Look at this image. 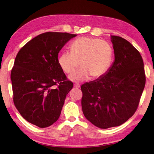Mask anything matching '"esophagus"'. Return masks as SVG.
Instances as JSON below:
<instances>
[{"instance_id":"1","label":"esophagus","mask_w":154,"mask_h":154,"mask_svg":"<svg viewBox=\"0 0 154 154\" xmlns=\"http://www.w3.org/2000/svg\"><path fill=\"white\" fill-rule=\"evenodd\" d=\"M74 87L75 88H79L80 87V85H78V84H75Z\"/></svg>"}]
</instances>
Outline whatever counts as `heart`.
Wrapping results in <instances>:
<instances>
[{"mask_svg":"<svg viewBox=\"0 0 154 154\" xmlns=\"http://www.w3.org/2000/svg\"><path fill=\"white\" fill-rule=\"evenodd\" d=\"M113 59L112 46L103 40L82 37L71 45V52L64 51L58 57L62 71L71 74L79 66L81 69L69 76L72 82H82L90 76L97 79L105 76L111 68Z\"/></svg>","mask_w":154,"mask_h":154,"instance_id":"obj_1","label":"heart"}]
</instances>
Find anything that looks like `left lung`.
<instances>
[{
    "instance_id": "1",
    "label": "left lung",
    "mask_w": 154,
    "mask_h": 154,
    "mask_svg": "<svg viewBox=\"0 0 154 154\" xmlns=\"http://www.w3.org/2000/svg\"><path fill=\"white\" fill-rule=\"evenodd\" d=\"M115 61L106 74L81 86L86 119L106 129L120 126L134 115L145 85L143 61L126 39L111 35Z\"/></svg>"
}]
</instances>
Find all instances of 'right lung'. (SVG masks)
I'll list each match as a JSON object with an SVG mask.
<instances>
[{"label": "right lung", "instance_id": "right-lung-1", "mask_svg": "<svg viewBox=\"0 0 154 154\" xmlns=\"http://www.w3.org/2000/svg\"><path fill=\"white\" fill-rule=\"evenodd\" d=\"M76 34L47 32L29 41L18 52L11 73L13 101L28 122L46 128L60 116L73 83L58 64V53Z\"/></svg>", "mask_w": 154, "mask_h": 154}]
</instances>
